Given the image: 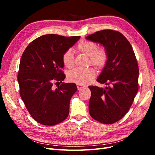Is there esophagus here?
<instances>
[{
    "instance_id": "obj_1",
    "label": "esophagus",
    "mask_w": 155,
    "mask_h": 155,
    "mask_svg": "<svg viewBox=\"0 0 155 155\" xmlns=\"http://www.w3.org/2000/svg\"><path fill=\"white\" fill-rule=\"evenodd\" d=\"M77 88H78V90H81V89H83V88H86V87L83 86V85H78V84H77Z\"/></svg>"
}]
</instances>
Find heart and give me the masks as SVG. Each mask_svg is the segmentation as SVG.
Returning a JSON list of instances; mask_svg holds the SVG:
<instances>
[{
  "instance_id": "heart-1",
  "label": "heart",
  "mask_w": 155,
  "mask_h": 155,
  "mask_svg": "<svg viewBox=\"0 0 155 155\" xmlns=\"http://www.w3.org/2000/svg\"><path fill=\"white\" fill-rule=\"evenodd\" d=\"M77 50L89 58L91 63L97 70L104 68L108 61V54L105 50H97L96 44L91 41H82L77 46ZM62 61L64 65L68 68L74 66V56L71 50L65 51L62 55ZM96 76L95 70L92 68L85 69L74 68L68 74V79L70 81L78 85H85L90 83Z\"/></svg>"
}]
</instances>
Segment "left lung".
<instances>
[{
    "instance_id": "left-lung-1",
    "label": "left lung",
    "mask_w": 155,
    "mask_h": 155,
    "mask_svg": "<svg viewBox=\"0 0 155 155\" xmlns=\"http://www.w3.org/2000/svg\"><path fill=\"white\" fill-rule=\"evenodd\" d=\"M104 46L108 61L97 81L107 87L89 86V113L93 119L112 124L126 114L138 90L139 69L132 46L118 31L104 30L86 37Z\"/></svg>"
}]
</instances>
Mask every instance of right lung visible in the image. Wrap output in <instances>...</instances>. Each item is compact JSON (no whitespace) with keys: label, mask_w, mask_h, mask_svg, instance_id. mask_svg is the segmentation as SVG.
Wrapping results in <instances>:
<instances>
[{"label":"right lung","mask_w":155,"mask_h":155,"mask_svg":"<svg viewBox=\"0 0 155 155\" xmlns=\"http://www.w3.org/2000/svg\"><path fill=\"white\" fill-rule=\"evenodd\" d=\"M79 38L42 35L31 42L22 55L17 76L20 96L32 118L41 124L57 125L68 116L70 101L77 87L62 83L65 78L62 55ZM55 81L61 83L56 89L53 87Z\"/></svg>","instance_id":"add662e5"}]
</instances>
